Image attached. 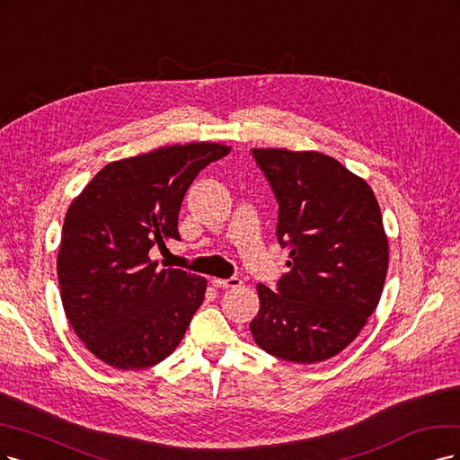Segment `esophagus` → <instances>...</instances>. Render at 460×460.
<instances>
[{
    "label": "esophagus",
    "instance_id": "34e87169",
    "mask_svg": "<svg viewBox=\"0 0 460 460\" xmlns=\"http://www.w3.org/2000/svg\"><path fill=\"white\" fill-rule=\"evenodd\" d=\"M212 283L217 288H236L243 285V280L239 277H229V279H214Z\"/></svg>",
    "mask_w": 460,
    "mask_h": 460
}]
</instances>
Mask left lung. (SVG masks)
<instances>
[{"label": "left lung", "instance_id": "8db88e82", "mask_svg": "<svg viewBox=\"0 0 460 460\" xmlns=\"http://www.w3.org/2000/svg\"><path fill=\"white\" fill-rule=\"evenodd\" d=\"M279 202L277 239L290 271L258 285L256 344L290 363H319L348 348L378 305L388 236L373 189L317 151L252 149Z\"/></svg>", "mask_w": 460, "mask_h": 460}]
</instances>
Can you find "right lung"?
<instances>
[{
  "label": "right lung",
  "mask_w": 460,
  "mask_h": 460,
  "mask_svg": "<svg viewBox=\"0 0 460 460\" xmlns=\"http://www.w3.org/2000/svg\"><path fill=\"white\" fill-rule=\"evenodd\" d=\"M219 143L160 146L102 168L65 216L57 277L74 332L114 368H146L180 346L206 279L158 270L155 244L177 239V216L200 170L229 155Z\"/></svg>",
  "instance_id": "add662e5"
}]
</instances>
